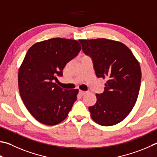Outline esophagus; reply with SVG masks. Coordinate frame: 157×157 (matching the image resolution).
I'll return each instance as SVG.
<instances>
[{"mask_svg": "<svg viewBox=\"0 0 157 157\" xmlns=\"http://www.w3.org/2000/svg\"><path fill=\"white\" fill-rule=\"evenodd\" d=\"M86 93H87L86 91H84V90H79V95H84Z\"/></svg>", "mask_w": 157, "mask_h": 157, "instance_id": "esophagus-1", "label": "esophagus"}]
</instances>
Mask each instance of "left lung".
Instances as JSON below:
<instances>
[{
  "label": "left lung",
  "instance_id": "1",
  "mask_svg": "<svg viewBox=\"0 0 157 157\" xmlns=\"http://www.w3.org/2000/svg\"><path fill=\"white\" fill-rule=\"evenodd\" d=\"M83 52L92 59L98 78L106 79L104 91L88 108L94 121L110 126L126 117L135 106L141 85V71L130 49L120 42L98 38L79 40Z\"/></svg>",
  "mask_w": 157,
  "mask_h": 157
}]
</instances>
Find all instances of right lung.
<instances>
[{
	"label": "right lung",
	"instance_id": "add662e5",
	"mask_svg": "<svg viewBox=\"0 0 157 157\" xmlns=\"http://www.w3.org/2000/svg\"><path fill=\"white\" fill-rule=\"evenodd\" d=\"M80 50L77 40L59 38L37 42L28 50L18 71V88L25 106L40 123H60L77 100L78 89H63L53 80Z\"/></svg>",
	"mask_w": 157,
	"mask_h": 157
}]
</instances>
